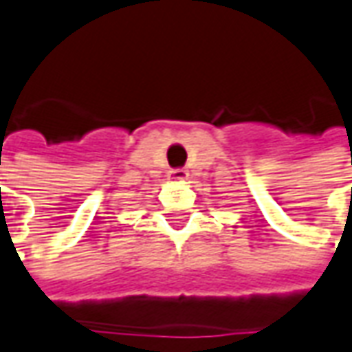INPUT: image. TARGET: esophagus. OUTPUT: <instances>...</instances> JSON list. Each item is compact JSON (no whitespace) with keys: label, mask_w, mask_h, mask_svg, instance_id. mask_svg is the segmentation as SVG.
I'll use <instances>...</instances> for the list:
<instances>
[{"label":"esophagus","mask_w":352,"mask_h":352,"mask_svg":"<svg viewBox=\"0 0 352 352\" xmlns=\"http://www.w3.org/2000/svg\"><path fill=\"white\" fill-rule=\"evenodd\" d=\"M186 177H188V173H186V169H183V167H177V169L169 171V179L171 181H185Z\"/></svg>","instance_id":"34e87169"}]
</instances>
